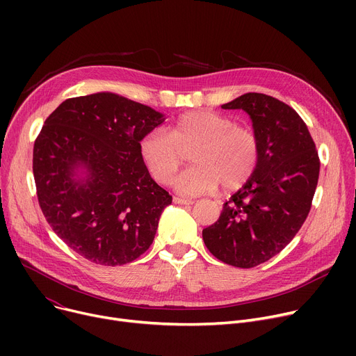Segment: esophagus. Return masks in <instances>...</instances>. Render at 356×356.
Masks as SVG:
<instances>
[{
    "mask_svg": "<svg viewBox=\"0 0 356 356\" xmlns=\"http://www.w3.org/2000/svg\"><path fill=\"white\" fill-rule=\"evenodd\" d=\"M173 202L177 204H193L195 203V200H192V199H184V197H177V196L173 197Z\"/></svg>",
    "mask_w": 356,
    "mask_h": 356,
    "instance_id": "esophagus-1",
    "label": "esophagus"
}]
</instances>
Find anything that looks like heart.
<instances>
[{"instance_id":"obj_1","label":"heart","mask_w":356,"mask_h":356,"mask_svg":"<svg viewBox=\"0 0 356 356\" xmlns=\"http://www.w3.org/2000/svg\"><path fill=\"white\" fill-rule=\"evenodd\" d=\"M192 149L195 163L176 181L186 196L211 193L222 188L232 192L255 173L259 140L252 129L238 127L212 111H191L177 117L167 133L154 129L140 141V157L160 184H170Z\"/></svg>"}]
</instances>
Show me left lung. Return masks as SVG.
<instances>
[{"instance_id": "obj_1", "label": "left lung", "mask_w": 356, "mask_h": 356, "mask_svg": "<svg viewBox=\"0 0 356 356\" xmlns=\"http://www.w3.org/2000/svg\"><path fill=\"white\" fill-rule=\"evenodd\" d=\"M222 108L244 109L251 117L259 161L252 177L223 203L219 219L202 236L222 263L252 268L284 250L302 228L321 160L302 117L277 98L250 92Z\"/></svg>"}]
</instances>
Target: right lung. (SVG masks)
<instances>
[{
  "label": "right lung",
  "mask_w": 356,
  "mask_h": 356,
  "mask_svg": "<svg viewBox=\"0 0 356 356\" xmlns=\"http://www.w3.org/2000/svg\"><path fill=\"white\" fill-rule=\"evenodd\" d=\"M164 121L147 105L101 92L70 98L44 121L33 148L37 199L51 229L99 266L144 254L172 196L149 176L140 141ZM83 165L85 181L74 177Z\"/></svg>",
  "instance_id": "right-lung-1"
}]
</instances>
